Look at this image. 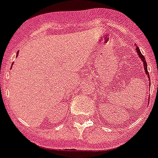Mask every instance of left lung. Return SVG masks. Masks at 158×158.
I'll return each instance as SVG.
<instances>
[{
	"label": "left lung",
	"instance_id": "left-lung-1",
	"mask_svg": "<svg viewBox=\"0 0 158 158\" xmlns=\"http://www.w3.org/2000/svg\"><path fill=\"white\" fill-rule=\"evenodd\" d=\"M136 51H137V53L138 55H139V56L140 57V59L142 60H143V67H144V70H145V73L148 75V79H150V76H149V74H148V68H147V62H146V60H145V58L144 56H143L142 53H141V52H140L139 48H138V47H136Z\"/></svg>",
	"mask_w": 158,
	"mask_h": 158
}]
</instances>
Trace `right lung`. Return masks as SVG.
I'll use <instances>...</instances> for the list:
<instances>
[{
  "mask_svg": "<svg viewBox=\"0 0 158 158\" xmlns=\"http://www.w3.org/2000/svg\"><path fill=\"white\" fill-rule=\"evenodd\" d=\"M18 53H19V52H17V55H18Z\"/></svg>",
  "mask_w": 158,
  "mask_h": 158,
  "instance_id": "obj_1",
  "label": "right lung"
}]
</instances>
